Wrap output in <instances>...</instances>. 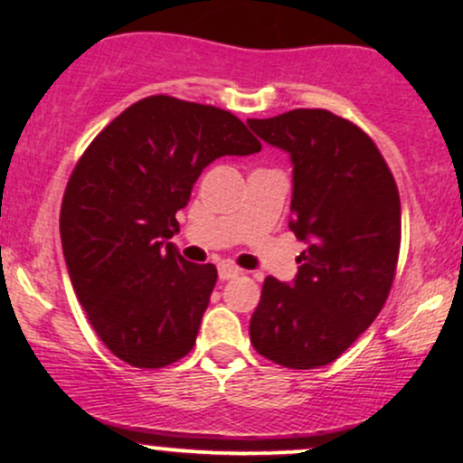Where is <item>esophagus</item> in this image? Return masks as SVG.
<instances>
[{
  "mask_svg": "<svg viewBox=\"0 0 463 463\" xmlns=\"http://www.w3.org/2000/svg\"><path fill=\"white\" fill-rule=\"evenodd\" d=\"M241 270L237 269L235 264H228V261H223V264H219V279H232L237 278Z\"/></svg>",
  "mask_w": 463,
  "mask_h": 463,
  "instance_id": "obj_1",
  "label": "esophagus"
}]
</instances>
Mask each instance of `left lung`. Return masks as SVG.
<instances>
[{"instance_id":"1","label":"left lung","mask_w":463,"mask_h":463,"mask_svg":"<svg viewBox=\"0 0 463 463\" xmlns=\"http://www.w3.org/2000/svg\"><path fill=\"white\" fill-rule=\"evenodd\" d=\"M293 161L296 282L266 278L250 318L255 352L288 370L329 365L376 320L401 249V199L376 143L329 109L250 118Z\"/></svg>"}]
</instances>
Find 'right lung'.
Segmentation results:
<instances>
[{
	"mask_svg": "<svg viewBox=\"0 0 463 463\" xmlns=\"http://www.w3.org/2000/svg\"><path fill=\"white\" fill-rule=\"evenodd\" d=\"M260 149L231 111L158 93L116 116L78 158L60 208L64 260L120 361L158 370L194 347L217 269L185 261L167 240L208 163Z\"/></svg>",
	"mask_w": 463,
	"mask_h": 463,
	"instance_id": "1",
	"label": "right lung"
}]
</instances>
